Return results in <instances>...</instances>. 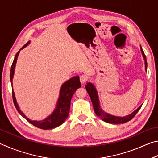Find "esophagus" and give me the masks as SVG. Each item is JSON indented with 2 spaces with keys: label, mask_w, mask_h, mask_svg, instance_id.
<instances>
[{
  "label": "esophagus",
  "mask_w": 158,
  "mask_h": 158,
  "mask_svg": "<svg viewBox=\"0 0 158 158\" xmlns=\"http://www.w3.org/2000/svg\"><path fill=\"white\" fill-rule=\"evenodd\" d=\"M87 77L86 75H85V74H83V75L80 76V82H81L82 84H85V82L87 81Z\"/></svg>",
  "instance_id": "1"
}]
</instances>
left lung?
<instances>
[{
    "mask_svg": "<svg viewBox=\"0 0 158 158\" xmlns=\"http://www.w3.org/2000/svg\"><path fill=\"white\" fill-rule=\"evenodd\" d=\"M141 53H142L143 57L144 58V61H145V69H147V61H146V56L144 54V52L142 49V48L141 47ZM85 89H86L88 93L90 95V100L93 103V109H94V111L95 112L96 115L98 117H100L102 121H105L108 123H112V124H121V123H125L127 121H130L131 119H132L134 116L137 114L139 110L141 109V105L139 107L137 108L135 111H133L132 114L130 115H127L126 116L123 117H119V116H112V115L109 114L108 113H106V112L104 111L102 109H101L100 105V102H99V98H98V92L96 90V89L95 85H93L92 83H87V84L85 85Z\"/></svg>",
    "mask_w": 158,
    "mask_h": 158,
    "instance_id": "obj_1",
    "label": "left lung"
}]
</instances>
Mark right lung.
Wrapping results in <instances>:
<instances>
[{"label": "right lung", "mask_w": 158, "mask_h": 158, "mask_svg": "<svg viewBox=\"0 0 158 158\" xmlns=\"http://www.w3.org/2000/svg\"><path fill=\"white\" fill-rule=\"evenodd\" d=\"M30 43V41L28 42L24 46L22 47L21 49L25 48L26 46ZM20 49V50H21ZM20 51L17 53V54L15 55V59L13 60L12 65L11 66V69H10V81L12 84V79L13 76H14L15 73V68L16 65V63L17 60V57ZM81 87V83L79 81V77L75 76L71 78L70 79L68 80L62 85V86L60 88V95L58 100L57 101L56 105V109L54 111L52 112V114L49 115L47 118H45L42 121H31V119H29L26 116V115L21 111L19 105L16 100L15 93L13 91L12 89V98L13 102H14L15 106L17 110L18 111L19 113L20 114L21 116H22L25 119L33 125L34 126H35L38 128H40L42 130H51L53 128H55L56 127H58L59 125H62L64 122L65 121V120L68 118L69 112V108H70V102L72 97H73L74 92L76 91L77 89Z\"/></svg>", "instance_id": "1"}]
</instances>
